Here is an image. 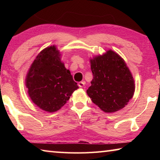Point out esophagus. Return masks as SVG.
Masks as SVG:
<instances>
[{
    "label": "esophagus",
    "instance_id": "34e87169",
    "mask_svg": "<svg viewBox=\"0 0 160 160\" xmlns=\"http://www.w3.org/2000/svg\"><path fill=\"white\" fill-rule=\"evenodd\" d=\"M85 85V81H81V82H78V86L80 87V88H83L84 86Z\"/></svg>",
    "mask_w": 160,
    "mask_h": 160
}]
</instances>
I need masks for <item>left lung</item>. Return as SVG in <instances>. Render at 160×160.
Masks as SVG:
<instances>
[{
  "instance_id": "8db88e82",
  "label": "left lung",
  "mask_w": 160,
  "mask_h": 160,
  "mask_svg": "<svg viewBox=\"0 0 160 160\" xmlns=\"http://www.w3.org/2000/svg\"><path fill=\"white\" fill-rule=\"evenodd\" d=\"M90 63L93 79L87 93L92 101L107 113L123 109L135 91L133 78L125 61L109 50Z\"/></svg>"
}]
</instances>
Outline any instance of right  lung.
<instances>
[{"instance_id": "1", "label": "right lung", "mask_w": 160, "mask_h": 160, "mask_svg": "<svg viewBox=\"0 0 160 160\" xmlns=\"http://www.w3.org/2000/svg\"><path fill=\"white\" fill-rule=\"evenodd\" d=\"M60 55L54 46L46 48L37 56L27 75L29 97L46 112L60 109L78 88L70 71L61 63Z\"/></svg>"}]
</instances>
